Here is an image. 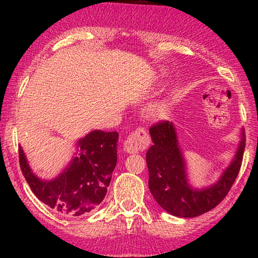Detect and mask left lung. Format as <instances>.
Here are the masks:
<instances>
[{
  "instance_id": "obj_1",
  "label": "left lung",
  "mask_w": 258,
  "mask_h": 258,
  "mask_svg": "<svg viewBox=\"0 0 258 258\" xmlns=\"http://www.w3.org/2000/svg\"><path fill=\"white\" fill-rule=\"evenodd\" d=\"M34 98L36 101L38 94ZM117 132L91 131L78 140V152L71 164L50 181H42L35 175L19 146L20 169L41 202L58 211L81 215L99 205L106 196L117 163Z\"/></svg>"
}]
</instances>
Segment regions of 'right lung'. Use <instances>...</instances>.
Listing matches in <instances>:
<instances>
[{"mask_svg": "<svg viewBox=\"0 0 258 258\" xmlns=\"http://www.w3.org/2000/svg\"><path fill=\"white\" fill-rule=\"evenodd\" d=\"M152 145L146 158L149 169V189L165 211L178 217H196L216 207L228 195L242 164L244 141H241L228 171L209 189L194 190L187 185L176 135L169 121H157L149 130Z\"/></svg>", "mask_w": 258, "mask_h": 258, "instance_id": "add662e5", "label": "right lung"}]
</instances>
